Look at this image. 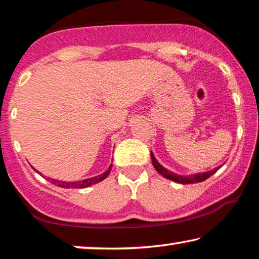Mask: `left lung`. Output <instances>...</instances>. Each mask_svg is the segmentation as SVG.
Returning <instances> with one entry per match:
<instances>
[{"label": "left lung", "mask_w": 259, "mask_h": 259, "mask_svg": "<svg viewBox=\"0 0 259 259\" xmlns=\"http://www.w3.org/2000/svg\"><path fill=\"white\" fill-rule=\"evenodd\" d=\"M151 157H152V162H153V166H154L155 169L157 170V173L161 174L164 178L168 179V180H171V181L174 182H178V183H182V185H189V183H197V182H202L204 181V180H207L208 178H210V176L216 173L217 170L220 169V167H216L213 168L212 170H209V171H204V173H200V174H192V175H178L173 173V171L166 169V168L161 166V164L157 162V160L155 159V156L153 155V153L151 152Z\"/></svg>", "instance_id": "8db88e82"}]
</instances>
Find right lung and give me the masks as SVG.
Instances as JSON below:
<instances>
[{
    "label": "right lung",
    "mask_w": 259,
    "mask_h": 259,
    "mask_svg": "<svg viewBox=\"0 0 259 259\" xmlns=\"http://www.w3.org/2000/svg\"><path fill=\"white\" fill-rule=\"evenodd\" d=\"M112 169V164L110 167H108V169L105 171V173L100 174V175H97V176H93V178H90V179H85L83 181H76V182H65V181H58V180H54V179H49L50 180V182L52 185H56L58 187H61V188H86V187H90L92 185H96V183L98 182H102L103 180H105L110 174V171Z\"/></svg>",
    "instance_id": "obj_1"
}]
</instances>
